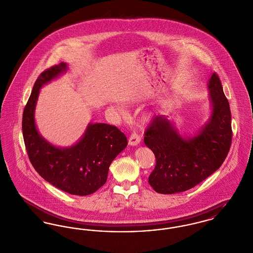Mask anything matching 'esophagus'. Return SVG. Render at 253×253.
Wrapping results in <instances>:
<instances>
[{
    "label": "esophagus",
    "mask_w": 253,
    "mask_h": 253,
    "mask_svg": "<svg viewBox=\"0 0 253 253\" xmlns=\"http://www.w3.org/2000/svg\"><path fill=\"white\" fill-rule=\"evenodd\" d=\"M140 142H141V138L137 133H132L128 139V144L130 146H137L140 144Z\"/></svg>",
    "instance_id": "1"
}]
</instances>
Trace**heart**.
Masks as SVG:
<instances>
[{
    "mask_svg": "<svg viewBox=\"0 0 253 253\" xmlns=\"http://www.w3.org/2000/svg\"><path fill=\"white\" fill-rule=\"evenodd\" d=\"M151 119H152V114L151 113H144L142 115V117H141V121H142L143 124H147V123H149L151 121Z\"/></svg>",
    "mask_w": 253,
    "mask_h": 253,
    "instance_id": "obj_1",
    "label": "heart"
}]
</instances>
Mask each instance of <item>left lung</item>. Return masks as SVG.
<instances>
[{
    "mask_svg": "<svg viewBox=\"0 0 253 253\" xmlns=\"http://www.w3.org/2000/svg\"><path fill=\"white\" fill-rule=\"evenodd\" d=\"M207 87L210 116L196 132L182 135L173 119L158 115L145 133L144 142L156 158L149 183L160 194L187 191L216 171L229 152L232 130L229 103L217 74Z\"/></svg>",
    "mask_w": 253,
    "mask_h": 253,
    "instance_id": "left-lung-1",
    "label": "left lung"
}]
</instances>
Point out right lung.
<instances>
[{
    "mask_svg": "<svg viewBox=\"0 0 253 253\" xmlns=\"http://www.w3.org/2000/svg\"><path fill=\"white\" fill-rule=\"evenodd\" d=\"M67 70V63L61 62L38 77L24 109L23 136L34 168L46 181L71 195L87 196L106 182L109 166L126 149L127 140L116 126L92 122L70 147L54 146L41 135L35 123L40 89Z\"/></svg>",
    "mask_w": 253,
    "mask_h": 253,
    "instance_id": "obj_1",
    "label": "right lung"
}]
</instances>
